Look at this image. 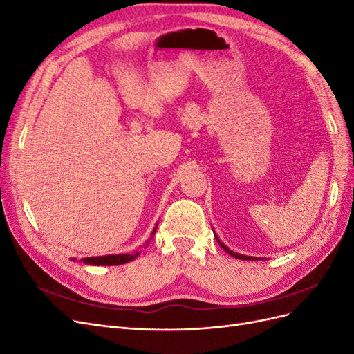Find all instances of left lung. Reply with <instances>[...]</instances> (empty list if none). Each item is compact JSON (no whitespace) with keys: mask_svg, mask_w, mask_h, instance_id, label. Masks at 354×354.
<instances>
[{"mask_svg":"<svg viewBox=\"0 0 354 354\" xmlns=\"http://www.w3.org/2000/svg\"><path fill=\"white\" fill-rule=\"evenodd\" d=\"M214 236H216V239H217V242H218V245L221 246V248L224 250V251H226L227 254H230L232 257H234V259H239V260H264V259H257V257H250V255H242V254H238V252H233L230 248H227V246L226 245H224L220 239H218V236H217V234L216 233H214Z\"/></svg>","mask_w":354,"mask_h":354,"instance_id":"left-lung-1","label":"left lung"}]
</instances>
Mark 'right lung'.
Listing matches in <instances>:
<instances>
[{
	"label": "right lung",
	"instance_id": "obj_1",
	"mask_svg": "<svg viewBox=\"0 0 354 354\" xmlns=\"http://www.w3.org/2000/svg\"><path fill=\"white\" fill-rule=\"evenodd\" d=\"M156 227H158V224L152 232L151 239L153 238ZM151 239L146 241V246L149 245V242H151ZM138 254H140V252L136 251V252H131V254H111V255H100V257H85V259H82L81 261L84 264H88V266H120V264H125L128 261H133L134 259H137ZM71 260L77 261V259H71Z\"/></svg>",
	"mask_w": 354,
	"mask_h": 354
}]
</instances>
